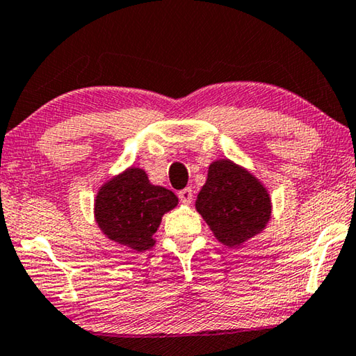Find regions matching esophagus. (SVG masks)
I'll return each instance as SVG.
<instances>
[{
	"label": "esophagus",
	"mask_w": 356,
	"mask_h": 356,
	"mask_svg": "<svg viewBox=\"0 0 356 356\" xmlns=\"http://www.w3.org/2000/svg\"><path fill=\"white\" fill-rule=\"evenodd\" d=\"M178 197H179V200H181L183 203H186V205H189V203L192 202V189L191 188H186V189H183V191H179L178 192Z\"/></svg>",
	"instance_id": "34e87169"
}]
</instances>
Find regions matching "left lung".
<instances>
[{"mask_svg": "<svg viewBox=\"0 0 356 356\" xmlns=\"http://www.w3.org/2000/svg\"><path fill=\"white\" fill-rule=\"evenodd\" d=\"M195 208L214 236L229 248L257 235L271 218L270 194L264 184L229 159L209 165Z\"/></svg>", "mask_w": 356, "mask_h": 356, "instance_id": "obj_1", "label": "left lung"}]
</instances>
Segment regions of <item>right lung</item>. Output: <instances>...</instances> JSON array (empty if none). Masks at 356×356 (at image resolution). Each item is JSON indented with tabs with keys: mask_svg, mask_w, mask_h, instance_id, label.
I'll return each mask as SVG.
<instances>
[{
	"mask_svg": "<svg viewBox=\"0 0 356 356\" xmlns=\"http://www.w3.org/2000/svg\"><path fill=\"white\" fill-rule=\"evenodd\" d=\"M177 205L172 191L151 184L142 168L131 167L99 189L95 216L107 238L142 252L154 246L162 216Z\"/></svg>",
	"mask_w": 356,
	"mask_h": 356,
	"instance_id": "1",
	"label": "right lung"
}]
</instances>
